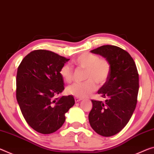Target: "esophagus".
Masks as SVG:
<instances>
[{"label":"esophagus","instance_id":"esophagus-1","mask_svg":"<svg viewBox=\"0 0 154 154\" xmlns=\"http://www.w3.org/2000/svg\"><path fill=\"white\" fill-rule=\"evenodd\" d=\"M80 101H82V99L77 98V97H75V101L76 102V103H77V102H79Z\"/></svg>","mask_w":154,"mask_h":154}]
</instances>
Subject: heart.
Instances as JSON below:
<instances>
[{"label": "heart", "mask_w": 154, "mask_h": 154, "mask_svg": "<svg viewBox=\"0 0 154 154\" xmlns=\"http://www.w3.org/2000/svg\"><path fill=\"white\" fill-rule=\"evenodd\" d=\"M75 64L79 68L86 70L84 83H75L66 89L69 94L85 98L94 92L97 88V83L100 86L106 84L111 72V64L106 58H100L93 53H86L77 57ZM60 74L66 82L70 83L73 79V68L69 64L63 65Z\"/></svg>", "instance_id": "heart-1"}]
</instances>
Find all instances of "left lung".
Instances as JSON below:
<instances>
[{"label":"left lung","instance_id":"8db88e82","mask_svg":"<svg viewBox=\"0 0 154 154\" xmlns=\"http://www.w3.org/2000/svg\"><path fill=\"white\" fill-rule=\"evenodd\" d=\"M90 51L111 64L108 81L97 92L106 100H92L93 106L88 115L92 128L99 135L108 137L123 130L132 116L137 103L138 73L133 58L120 47L104 45Z\"/></svg>","mask_w":154,"mask_h":154}]
</instances>
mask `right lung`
Wrapping results in <instances>:
<instances>
[{"mask_svg":"<svg viewBox=\"0 0 154 154\" xmlns=\"http://www.w3.org/2000/svg\"><path fill=\"white\" fill-rule=\"evenodd\" d=\"M69 59L52 51L36 50L24 57L16 76V99L31 128L39 133L55 132L74 106L72 95L55 98L64 90L60 70Z\"/></svg>","mask_w":154,"mask_h":154,"instance_id":"obj_1","label":"right lung"}]
</instances>
